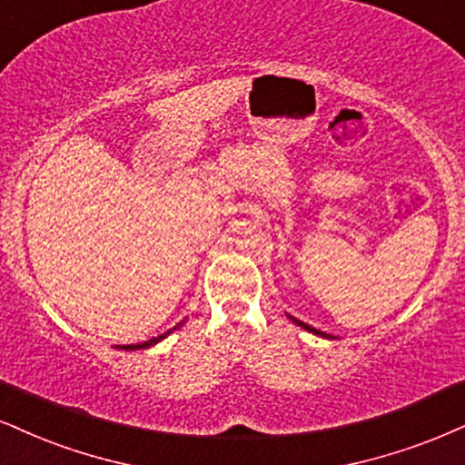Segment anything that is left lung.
Masks as SVG:
<instances>
[{
    "label": "left lung",
    "mask_w": 465,
    "mask_h": 465,
    "mask_svg": "<svg viewBox=\"0 0 465 465\" xmlns=\"http://www.w3.org/2000/svg\"><path fill=\"white\" fill-rule=\"evenodd\" d=\"M291 319H293V317H291ZM293 321H295V323H297V325H302V328H303V330L312 331V334H317V336H325V338H330L328 334H323V331H319V330H314V328H311V325H306V323H303V321H297V319H293Z\"/></svg>",
    "instance_id": "obj_1"
}]
</instances>
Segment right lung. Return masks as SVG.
Wrapping results in <instances>:
<instances>
[{
  "label": "right lung",
  "mask_w": 465,
  "mask_h": 465,
  "mask_svg": "<svg viewBox=\"0 0 465 465\" xmlns=\"http://www.w3.org/2000/svg\"><path fill=\"white\" fill-rule=\"evenodd\" d=\"M168 334H170V331H165V334H162V336H154V338H151V341L142 342V345H124L123 349H127V351H129V349H146V347L154 345V342H159V341H162V338H165Z\"/></svg>",
  "instance_id": "right-lung-1"
}]
</instances>
